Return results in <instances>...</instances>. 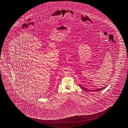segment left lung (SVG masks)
<instances>
[{
    "label": "left lung",
    "mask_w": 128,
    "mask_h": 128,
    "mask_svg": "<svg viewBox=\"0 0 128 128\" xmlns=\"http://www.w3.org/2000/svg\"><path fill=\"white\" fill-rule=\"evenodd\" d=\"M79 86H80V87L82 88V89H84V90H85L86 91H87V92H96V91H100V90H103L104 89H105V88H106V86H105V87H103V88H98V89H95V90H89V89H86V88H85V87H83V86H80V84H79Z\"/></svg>",
    "instance_id": "obj_1"
}]
</instances>
